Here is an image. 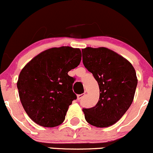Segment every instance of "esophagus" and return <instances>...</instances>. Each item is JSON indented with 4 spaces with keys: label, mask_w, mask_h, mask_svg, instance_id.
<instances>
[{
    "label": "esophagus",
    "mask_w": 153,
    "mask_h": 153,
    "mask_svg": "<svg viewBox=\"0 0 153 153\" xmlns=\"http://www.w3.org/2000/svg\"><path fill=\"white\" fill-rule=\"evenodd\" d=\"M85 96V93H83V94H78L77 95V98H78V100H81L82 98Z\"/></svg>",
    "instance_id": "34e87169"
}]
</instances>
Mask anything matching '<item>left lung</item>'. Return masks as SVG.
Returning a JSON list of instances; mask_svg holds the SVG:
<instances>
[{
	"mask_svg": "<svg viewBox=\"0 0 153 153\" xmlns=\"http://www.w3.org/2000/svg\"><path fill=\"white\" fill-rule=\"evenodd\" d=\"M83 63L97 81L100 97L95 106L83 108L86 122L106 128L122 118L132 104L138 80L126 59L106 48L82 50Z\"/></svg>",
	"mask_w": 153,
	"mask_h": 153,
	"instance_id": "left-lung-1",
	"label": "left lung"
}]
</instances>
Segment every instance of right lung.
Returning <instances> with one entry per match:
<instances>
[{"label": "right lung", "mask_w": 153, "mask_h": 153, "mask_svg": "<svg viewBox=\"0 0 153 153\" xmlns=\"http://www.w3.org/2000/svg\"><path fill=\"white\" fill-rule=\"evenodd\" d=\"M81 51L69 46L40 53L22 68L17 86L24 110L34 123L53 128L65 120L77 98L68 72L80 64Z\"/></svg>", "instance_id": "right-lung-1"}]
</instances>
